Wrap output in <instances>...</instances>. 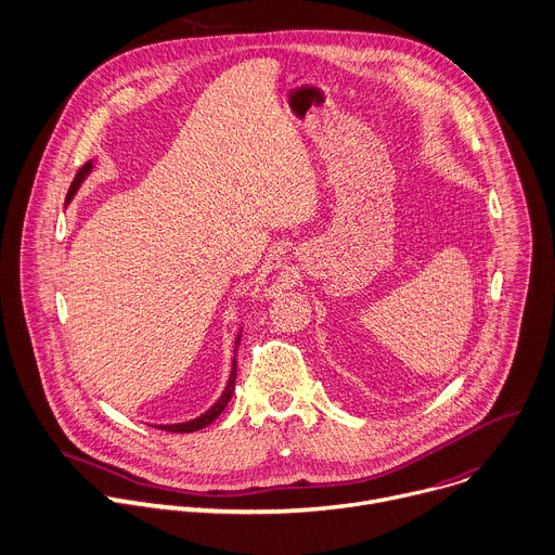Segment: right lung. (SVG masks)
<instances>
[{
	"label": "right lung",
	"instance_id": "obj_1",
	"mask_svg": "<svg viewBox=\"0 0 555 555\" xmlns=\"http://www.w3.org/2000/svg\"><path fill=\"white\" fill-rule=\"evenodd\" d=\"M91 168H93V162H87V164L76 172V177H74V181H72V185H69V192H67V203L74 198L76 190L80 188V183L85 181V177L91 172ZM238 346H241V335L236 337V348H238ZM236 348H234V352H236ZM236 367H238V363H236V354H234L232 374H230L228 387H225L223 396H220L205 413H201L198 417H194V420H190V422H181V424H162L159 428H162V430H170V433H192V430H198V428H205L207 424H211L220 413H223V409H225L228 402L232 400V393H234V389H236Z\"/></svg>",
	"mask_w": 555,
	"mask_h": 555
}]
</instances>
